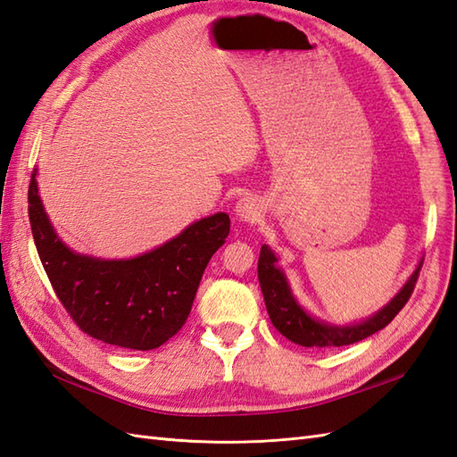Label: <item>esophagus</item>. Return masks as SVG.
<instances>
[{"label": "esophagus", "mask_w": 457, "mask_h": 457, "mask_svg": "<svg viewBox=\"0 0 457 457\" xmlns=\"http://www.w3.org/2000/svg\"><path fill=\"white\" fill-rule=\"evenodd\" d=\"M235 215L240 222H246V225H250V222H255L260 219L262 215V205L255 197L252 195H246L242 197L237 202V207H235Z\"/></svg>", "instance_id": "obj_1"}]
</instances>
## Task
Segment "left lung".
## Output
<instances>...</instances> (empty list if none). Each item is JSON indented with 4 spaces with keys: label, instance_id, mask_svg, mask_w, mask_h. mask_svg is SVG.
<instances>
[{
    "label": "left lung",
    "instance_id": "obj_1",
    "mask_svg": "<svg viewBox=\"0 0 457 457\" xmlns=\"http://www.w3.org/2000/svg\"><path fill=\"white\" fill-rule=\"evenodd\" d=\"M277 262H279V258H277L275 252L267 244H263L258 260V279L267 314H270L271 324L277 331L283 333L288 341L303 345V347H343V345L362 341L372 336V333L384 329L397 316L399 310L407 304L422 265L420 260L405 285L399 288L397 295L384 308H380L366 320L354 321V324L347 326H337L318 320L316 316L306 312L304 306L293 295L287 275L277 265Z\"/></svg>",
    "mask_w": 457,
    "mask_h": 457
}]
</instances>
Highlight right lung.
<instances>
[{"instance_id":"add662e5","label":"right lung","mask_w":457,"mask_h":457,"mask_svg":"<svg viewBox=\"0 0 457 457\" xmlns=\"http://www.w3.org/2000/svg\"><path fill=\"white\" fill-rule=\"evenodd\" d=\"M38 169L30 176L29 219L40 262L68 314L87 336L120 349L151 351L184 326L205 267L228 237L215 213L128 260H104L65 246L44 211Z\"/></svg>"}]
</instances>
